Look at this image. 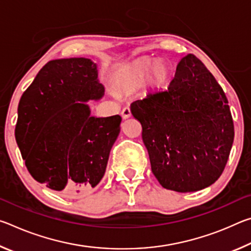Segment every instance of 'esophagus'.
I'll return each mask as SVG.
<instances>
[{
	"label": "esophagus",
	"mask_w": 251,
	"mask_h": 251,
	"mask_svg": "<svg viewBox=\"0 0 251 251\" xmlns=\"http://www.w3.org/2000/svg\"><path fill=\"white\" fill-rule=\"evenodd\" d=\"M130 115H131V113H130L129 107H124V108H123V110H122V116H123V118H124V120H126V118L130 117Z\"/></svg>",
	"instance_id": "obj_1"
}]
</instances>
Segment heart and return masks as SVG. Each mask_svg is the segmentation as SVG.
I'll list each match as a JSON object with an SVG mask.
<instances>
[{"label": "heart", "mask_w": 251, "mask_h": 251, "mask_svg": "<svg viewBox=\"0 0 251 251\" xmlns=\"http://www.w3.org/2000/svg\"><path fill=\"white\" fill-rule=\"evenodd\" d=\"M154 63L151 58H145L142 61L134 63L133 65H130L124 73H123L121 77V84L123 86L129 87L135 86V85L141 84L145 80L148 75H150L151 71L152 69ZM168 76V69L166 65L158 64L154 67L151 73L152 80L155 84H163L166 80Z\"/></svg>", "instance_id": "b5f03b06"}]
</instances>
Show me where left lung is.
I'll return each mask as SVG.
<instances>
[{
  "label": "left lung",
  "mask_w": 251,
  "mask_h": 251,
  "mask_svg": "<svg viewBox=\"0 0 251 251\" xmlns=\"http://www.w3.org/2000/svg\"><path fill=\"white\" fill-rule=\"evenodd\" d=\"M159 184L197 192L218 179L235 136L223 88L194 54L178 63L166 91L151 92L130 105Z\"/></svg>",
  "instance_id": "1"
}]
</instances>
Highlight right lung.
<instances>
[{
	"mask_svg": "<svg viewBox=\"0 0 251 251\" xmlns=\"http://www.w3.org/2000/svg\"><path fill=\"white\" fill-rule=\"evenodd\" d=\"M104 95L96 64L53 59L21 97L15 138L34 179L59 193L95 187L103 178L122 117L91 116L83 103Z\"/></svg>",
	"mask_w": 251,
	"mask_h": 251,
	"instance_id": "1",
	"label": "right lung"
}]
</instances>
